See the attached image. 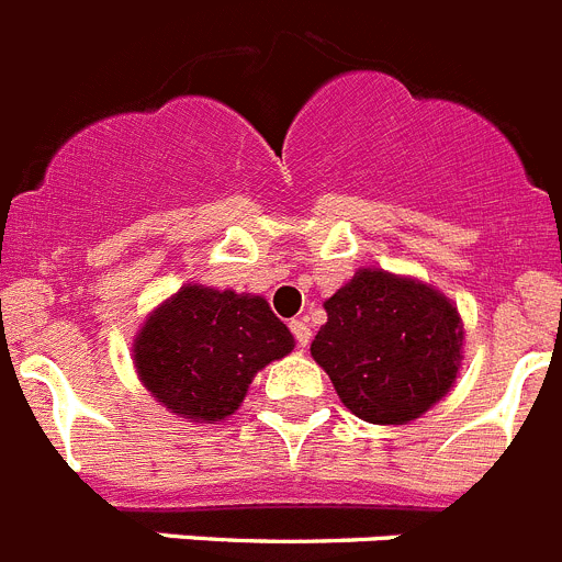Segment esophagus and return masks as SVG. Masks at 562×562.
<instances>
[{
  "label": "esophagus",
  "instance_id": "obj_1",
  "mask_svg": "<svg viewBox=\"0 0 562 562\" xmlns=\"http://www.w3.org/2000/svg\"><path fill=\"white\" fill-rule=\"evenodd\" d=\"M288 328H291V334H294V339H296V345H300V348H305V345H308L311 341V328L308 325H305V322L302 319H291V325H288Z\"/></svg>",
  "mask_w": 562,
  "mask_h": 562
}]
</instances>
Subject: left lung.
<instances>
[{
    "mask_svg": "<svg viewBox=\"0 0 562 562\" xmlns=\"http://www.w3.org/2000/svg\"><path fill=\"white\" fill-rule=\"evenodd\" d=\"M325 311L311 356L364 422H413L456 382L461 316L436 288L362 268L325 300Z\"/></svg>",
    "mask_w": 562,
    "mask_h": 562,
    "instance_id": "left-lung-1",
    "label": "left lung"
}]
</instances>
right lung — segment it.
<instances>
[{"mask_svg": "<svg viewBox=\"0 0 562 562\" xmlns=\"http://www.w3.org/2000/svg\"><path fill=\"white\" fill-rule=\"evenodd\" d=\"M294 348L262 296L180 288L135 339V368L160 404L198 422L232 416L254 373Z\"/></svg>", "mask_w": 562, "mask_h": 562, "instance_id": "right-lung-1", "label": "right lung"}]
</instances>
